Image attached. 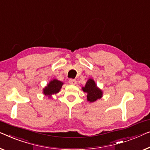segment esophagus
<instances>
[{
  "label": "esophagus",
  "mask_w": 150,
  "mask_h": 150,
  "mask_svg": "<svg viewBox=\"0 0 150 150\" xmlns=\"http://www.w3.org/2000/svg\"><path fill=\"white\" fill-rule=\"evenodd\" d=\"M69 83L71 84V85H75V84H77V81L75 79H70V80H69Z\"/></svg>",
  "instance_id": "34e87169"
}]
</instances>
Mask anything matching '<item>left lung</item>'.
<instances>
[{"instance_id":"left-lung-1","label":"left lung","mask_w":150,"mask_h":150,"mask_svg":"<svg viewBox=\"0 0 150 150\" xmlns=\"http://www.w3.org/2000/svg\"><path fill=\"white\" fill-rule=\"evenodd\" d=\"M82 89L87 94L86 100L90 103L95 102L103 97V91L97 86L93 79H88L84 86H82Z\"/></svg>"}]
</instances>
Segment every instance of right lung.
Here are the masks:
<instances>
[{
    "label": "right lung",
    "mask_w": 150,
    "mask_h": 150,
    "mask_svg": "<svg viewBox=\"0 0 150 150\" xmlns=\"http://www.w3.org/2000/svg\"><path fill=\"white\" fill-rule=\"evenodd\" d=\"M64 82L57 79H53L50 81L45 88H43L42 93L45 96L51 98L52 95L58 93L60 91Z\"/></svg>",
    "instance_id": "add662e5"
}]
</instances>
